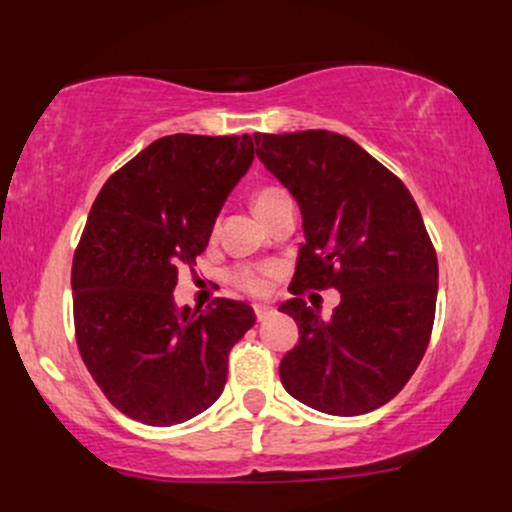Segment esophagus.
<instances>
[{
    "mask_svg": "<svg viewBox=\"0 0 512 512\" xmlns=\"http://www.w3.org/2000/svg\"><path fill=\"white\" fill-rule=\"evenodd\" d=\"M255 315H257V320H267L269 315H274V308H272V305H267V303H257L255 305Z\"/></svg>",
    "mask_w": 512,
    "mask_h": 512,
    "instance_id": "esophagus-1",
    "label": "esophagus"
}]
</instances>
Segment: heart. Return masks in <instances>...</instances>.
<instances>
[{"mask_svg":"<svg viewBox=\"0 0 512 512\" xmlns=\"http://www.w3.org/2000/svg\"><path fill=\"white\" fill-rule=\"evenodd\" d=\"M286 197L284 190L279 187H260V190L252 195V207H255L257 216L264 214L272 204L281 202ZM267 269H255V267H238L233 269V281L240 286V289L250 291V293H264L267 291Z\"/></svg>","mask_w":512,"mask_h":512,"instance_id":"b5f03b06","label":"heart"}]
</instances>
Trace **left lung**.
I'll return each mask as SVG.
<instances>
[{"mask_svg": "<svg viewBox=\"0 0 512 512\" xmlns=\"http://www.w3.org/2000/svg\"><path fill=\"white\" fill-rule=\"evenodd\" d=\"M255 144L303 216L293 298L279 305L301 339L281 361V383L325 414L383 407L414 375L436 317L438 257L419 207L397 175L342 134H255ZM325 285L343 293L330 321L300 298Z\"/></svg>", "mask_w": 512, "mask_h": 512, "instance_id": "1", "label": "left lung"}]
</instances>
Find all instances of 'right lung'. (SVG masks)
I'll return each mask as SVG.
<instances>
[{
	"label": "right lung",
	"instance_id": "right-lung-1",
	"mask_svg": "<svg viewBox=\"0 0 512 512\" xmlns=\"http://www.w3.org/2000/svg\"><path fill=\"white\" fill-rule=\"evenodd\" d=\"M255 158L250 134H170L103 185L74 255L81 358L129 419L175 426L221 397L233 344L255 325L248 303H175L178 269L207 250L211 228Z\"/></svg>",
	"mask_w": 512,
	"mask_h": 512
}]
</instances>
